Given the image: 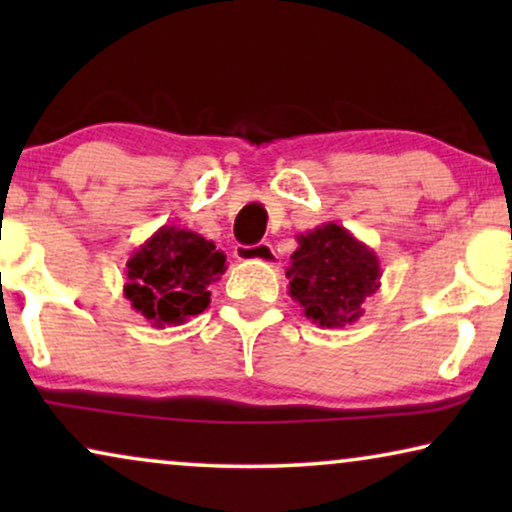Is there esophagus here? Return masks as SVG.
I'll return each instance as SVG.
<instances>
[{"label": "esophagus", "instance_id": "1", "mask_svg": "<svg viewBox=\"0 0 512 512\" xmlns=\"http://www.w3.org/2000/svg\"><path fill=\"white\" fill-rule=\"evenodd\" d=\"M235 258L242 263H263V265L277 263V254H275V249H272L270 242H258V244H254V247L237 244Z\"/></svg>", "mask_w": 512, "mask_h": 512}]
</instances>
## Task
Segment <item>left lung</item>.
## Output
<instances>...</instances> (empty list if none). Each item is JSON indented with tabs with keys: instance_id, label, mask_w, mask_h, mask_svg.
I'll use <instances>...</instances> for the list:
<instances>
[{
	"instance_id": "left-lung-1",
	"label": "left lung",
	"mask_w": 512,
	"mask_h": 512,
	"mask_svg": "<svg viewBox=\"0 0 512 512\" xmlns=\"http://www.w3.org/2000/svg\"><path fill=\"white\" fill-rule=\"evenodd\" d=\"M286 272L289 296L321 328H345L363 317V300L380 289V258L338 223L296 235Z\"/></svg>"
}]
</instances>
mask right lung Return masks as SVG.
<instances>
[{
  "instance_id": "add662e5",
  "label": "right lung",
  "mask_w": 512,
  "mask_h": 512,
  "mask_svg": "<svg viewBox=\"0 0 512 512\" xmlns=\"http://www.w3.org/2000/svg\"><path fill=\"white\" fill-rule=\"evenodd\" d=\"M226 272V254L193 230L163 226L125 263L123 296L151 326H181L209 307V286Z\"/></svg>"
}]
</instances>
